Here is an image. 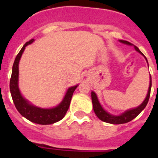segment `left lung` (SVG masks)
Returning <instances> with one entry per match:
<instances>
[{
  "instance_id": "8db88e82",
  "label": "left lung",
  "mask_w": 158,
  "mask_h": 158,
  "mask_svg": "<svg viewBox=\"0 0 158 158\" xmlns=\"http://www.w3.org/2000/svg\"><path fill=\"white\" fill-rule=\"evenodd\" d=\"M120 43H124V44H126V45L134 46V48H135V50L144 56V55L140 52L139 49L136 46L133 45L132 43H129L128 41L125 40H120ZM144 58L148 62L147 58L145 56ZM151 87H152V79H151V75H150L149 88H148V94L147 96H146V98H145L144 101L142 103L140 104L139 106H137V107L132 108V109H130V110H125V112H123L122 114H120V115H112V114H110V113L107 112L106 110H104V108L102 106V105L100 104V102H99L98 98V97H97V94H95L94 91H92V102H93V107H94V112H95L97 116H98L100 120L104 121V122L110 123V124H114V125H119V124H125V123L130 122V121H131L133 119H135V118L136 117V116H137V115H139L145 107H146V106H147L148 102V100H149Z\"/></svg>"
}]
</instances>
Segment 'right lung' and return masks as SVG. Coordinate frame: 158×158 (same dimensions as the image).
<instances>
[{
    "instance_id": "right-lung-1",
    "label": "right lung",
    "mask_w": 158,
    "mask_h": 158,
    "mask_svg": "<svg viewBox=\"0 0 158 158\" xmlns=\"http://www.w3.org/2000/svg\"><path fill=\"white\" fill-rule=\"evenodd\" d=\"M33 41L34 39H31L30 41L27 42L15 60L10 81V91L16 109L23 117L30 120L31 122L39 125H52L63 119L65 115L69 109L73 94L78 87V84L67 89L66 94L62 101L56 106L52 108L38 107L31 104L27 99L24 98L19 89V63L25 48L33 43Z\"/></svg>"
}]
</instances>
